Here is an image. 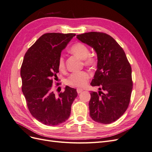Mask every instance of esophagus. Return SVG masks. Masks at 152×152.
Wrapping results in <instances>:
<instances>
[{"label":"esophagus","instance_id":"34e87169","mask_svg":"<svg viewBox=\"0 0 152 152\" xmlns=\"http://www.w3.org/2000/svg\"><path fill=\"white\" fill-rule=\"evenodd\" d=\"M82 91H83V89H82L78 88V89H77V93H78V94H80V93H82Z\"/></svg>","mask_w":152,"mask_h":152}]
</instances>
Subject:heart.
Listing matches in <instances>:
<instances>
[{
  "label": "heart",
  "mask_w": 152,
  "mask_h": 152,
  "mask_svg": "<svg viewBox=\"0 0 152 152\" xmlns=\"http://www.w3.org/2000/svg\"><path fill=\"white\" fill-rule=\"evenodd\" d=\"M72 54L80 59H84V65L87 66H93L96 64V58L93 54L89 53V49L87 45L82 42H76L70 49ZM58 66L60 70H65V59L63 55H60L58 59ZM90 78L89 73L86 71L73 73L68 77L66 80L69 86L82 87L85 86Z\"/></svg>",
  "instance_id": "obj_1"
}]
</instances>
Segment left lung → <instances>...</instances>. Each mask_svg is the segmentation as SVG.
<instances>
[{
    "label": "left lung",
    "instance_id": "obj_1",
    "mask_svg": "<svg viewBox=\"0 0 152 152\" xmlns=\"http://www.w3.org/2000/svg\"><path fill=\"white\" fill-rule=\"evenodd\" d=\"M77 38L94 48L98 56V68L91 85L98 87L99 91L91 93L90 116L101 124L116 121L127 109L132 89L131 66L125 52L103 32H87Z\"/></svg>",
    "mask_w": 152,
    "mask_h": 152
}]
</instances>
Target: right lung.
<instances>
[{
	"mask_svg": "<svg viewBox=\"0 0 152 152\" xmlns=\"http://www.w3.org/2000/svg\"><path fill=\"white\" fill-rule=\"evenodd\" d=\"M74 36L75 34H45L28 49L23 61L21 89L27 107L32 116L46 126L65 122L77 96L76 89L68 86L56 96L53 87L58 79V58Z\"/></svg>",
	"mask_w": 152,
	"mask_h": 152,
	"instance_id": "right-lung-1",
	"label": "right lung"
}]
</instances>
